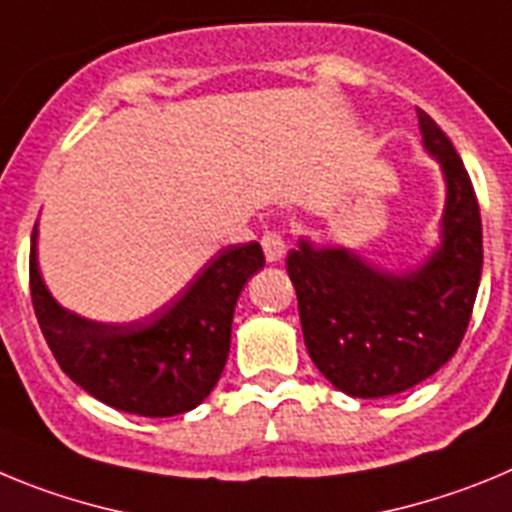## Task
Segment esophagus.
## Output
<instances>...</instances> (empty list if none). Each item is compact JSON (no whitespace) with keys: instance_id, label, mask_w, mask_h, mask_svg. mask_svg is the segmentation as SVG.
<instances>
[{"instance_id":"34e87169","label":"esophagus","mask_w":512,"mask_h":512,"mask_svg":"<svg viewBox=\"0 0 512 512\" xmlns=\"http://www.w3.org/2000/svg\"><path fill=\"white\" fill-rule=\"evenodd\" d=\"M260 245H262V250H265V257L270 262L280 260V257L285 255V250H288V242H285V237L280 229H267V232L262 234Z\"/></svg>"}]
</instances>
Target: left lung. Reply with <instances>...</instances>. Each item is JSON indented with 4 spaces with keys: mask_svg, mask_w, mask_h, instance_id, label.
I'll list each match as a JSON object with an SVG mask.
<instances>
[{
    "mask_svg": "<svg viewBox=\"0 0 512 512\" xmlns=\"http://www.w3.org/2000/svg\"><path fill=\"white\" fill-rule=\"evenodd\" d=\"M423 147L446 181L441 245L411 273H388L344 247L290 250L303 342L313 365L352 398L403 393L444 367L464 339L482 275V219L449 137L423 109Z\"/></svg>",
    "mask_w": 512,
    "mask_h": 512,
    "instance_id": "obj_1",
    "label": "left lung"
}]
</instances>
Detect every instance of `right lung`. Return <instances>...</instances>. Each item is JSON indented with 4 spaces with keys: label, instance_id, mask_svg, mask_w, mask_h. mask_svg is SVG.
<instances>
[{
    "label": "right lung",
    "instance_id": "obj_1",
    "mask_svg": "<svg viewBox=\"0 0 512 512\" xmlns=\"http://www.w3.org/2000/svg\"><path fill=\"white\" fill-rule=\"evenodd\" d=\"M32 229L30 293L50 352L76 385L117 411L168 418L204 403L222 377L237 298L265 265L257 242L211 257L170 303L130 324H101L50 296Z\"/></svg>",
    "mask_w": 512,
    "mask_h": 512
}]
</instances>
